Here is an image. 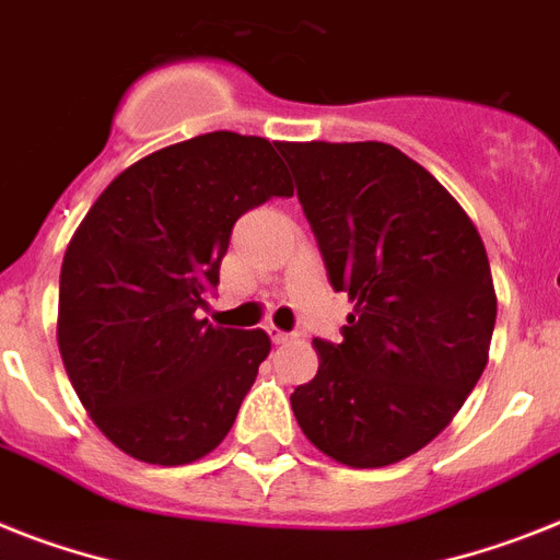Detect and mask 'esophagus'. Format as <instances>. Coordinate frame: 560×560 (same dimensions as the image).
<instances>
[{
    "label": "esophagus",
    "instance_id": "34e87169",
    "mask_svg": "<svg viewBox=\"0 0 560 560\" xmlns=\"http://www.w3.org/2000/svg\"><path fill=\"white\" fill-rule=\"evenodd\" d=\"M269 335H271V340H275V343H289L291 337H294V335H289V331L275 329V326H269Z\"/></svg>",
    "mask_w": 560,
    "mask_h": 560
}]
</instances>
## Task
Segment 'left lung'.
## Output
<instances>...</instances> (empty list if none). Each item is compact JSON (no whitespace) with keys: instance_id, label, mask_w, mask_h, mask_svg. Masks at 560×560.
<instances>
[{"instance_id":"1","label":"left lung","mask_w":560,"mask_h":560,"mask_svg":"<svg viewBox=\"0 0 560 560\" xmlns=\"http://www.w3.org/2000/svg\"><path fill=\"white\" fill-rule=\"evenodd\" d=\"M335 291L343 340L291 395L303 435L337 464L377 469L450 427L483 374L495 285L478 229L423 165L386 142H283Z\"/></svg>"}]
</instances>
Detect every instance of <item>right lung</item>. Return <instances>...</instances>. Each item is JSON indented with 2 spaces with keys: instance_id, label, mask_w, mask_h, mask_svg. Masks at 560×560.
Returning a JSON list of instances; mask_svg holds the SVG:
<instances>
[{
  "instance_id": "add662e5",
  "label": "right lung",
  "mask_w": 560,
  "mask_h": 560,
  "mask_svg": "<svg viewBox=\"0 0 560 560\" xmlns=\"http://www.w3.org/2000/svg\"><path fill=\"white\" fill-rule=\"evenodd\" d=\"M280 142L200 133L125 168L65 252L57 340L100 432L142 464L183 466L220 446L257 369L262 329L200 320L231 229L291 197Z\"/></svg>"
}]
</instances>
